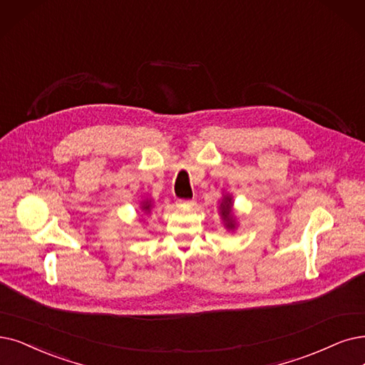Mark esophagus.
Instances as JSON below:
<instances>
[{
    "mask_svg": "<svg viewBox=\"0 0 365 365\" xmlns=\"http://www.w3.org/2000/svg\"><path fill=\"white\" fill-rule=\"evenodd\" d=\"M177 205L178 207H193L195 205V200L193 199H178L177 200Z\"/></svg>",
    "mask_w": 365,
    "mask_h": 365,
    "instance_id": "obj_1",
    "label": "esophagus"
}]
</instances>
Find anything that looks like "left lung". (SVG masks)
<instances>
[{"instance_id": "8db88e82", "label": "left lung", "mask_w": 365, "mask_h": 365, "mask_svg": "<svg viewBox=\"0 0 365 365\" xmlns=\"http://www.w3.org/2000/svg\"><path fill=\"white\" fill-rule=\"evenodd\" d=\"M220 208H222V215H223V218H225L226 223H227V227H230V229L235 227V225H233L232 218H230V212H232V199H230V197H225V200L222 202Z\"/></svg>"}]
</instances>
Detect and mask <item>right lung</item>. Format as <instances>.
I'll list each match as a JSON object with an SVG mask.
<instances>
[{
  "instance_id": "obj_1",
  "label": "right lung",
  "mask_w": 365,
  "mask_h": 365,
  "mask_svg": "<svg viewBox=\"0 0 365 365\" xmlns=\"http://www.w3.org/2000/svg\"><path fill=\"white\" fill-rule=\"evenodd\" d=\"M150 207H151V205H148V202H147V203H143L142 210H145V211H150Z\"/></svg>"
}]
</instances>
